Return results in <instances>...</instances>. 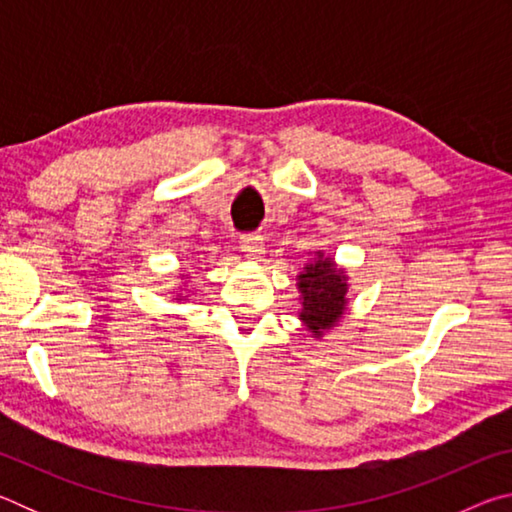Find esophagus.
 I'll return each mask as SVG.
<instances>
[{
	"label": "esophagus",
	"mask_w": 512,
	"mask_h": 512,
	"mask_svg": "<svg viewBox=\"0 0 512 512\" xmlns=\"http://www.w3.org/2000/svg\"><path fill=\"white\" fill-rule=\"evenodd\" d=\"M241 253L246 257H262L264 255V239L259 235L241 237Z\"/></svg>",
	"instance_id": "obj_1"
}]
</instances>
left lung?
<instances>
[{
  "label": "left lung",
  "instance_id": "obj_1",
  "mask_svg": "<svg viewBox=\"0 0 512 512\" xmlns=\"http://www.w3.org/2000/svg\"><path fill=\"white\" fill-rule=\"evenodd\" d=\"M298 291L302 300L300 320L314 336L339 323L348 305V277L345 271L336 268L332 257H325L318 250L305 271L298 275Z\"/></svg>",
  "mask_w": 512,
  "mask_h": 512
}]
</instances>
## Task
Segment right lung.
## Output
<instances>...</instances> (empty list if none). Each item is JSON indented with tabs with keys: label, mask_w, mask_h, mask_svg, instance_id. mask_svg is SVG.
Masks as SVG:
<instances>
[{
	"label": "right lung",
	"mask_w": 512,
	"mask_h": 512,
	"mask_svg": "<svg viewBox=\"0 0 512 512\" xmlns=\"http://www.w3.org/2000/svg\"><path fill=\"white\" fill-rule=\"evenodd\" d=\"M180 298H185V296H183V293H178V298H176V300H180Z\"/></svg>",
	"instance_id": "obj_1"
}]
</instances>
